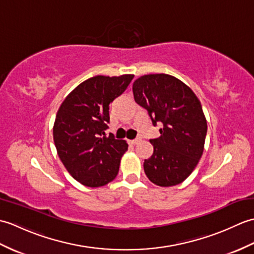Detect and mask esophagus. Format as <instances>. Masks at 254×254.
<instances>
[{
    "mask_svg": "<svg viewBox=\"0 0 254 254\" xmlns=\"http://www.w3.org/2000/svg\"><path fill=\"white\" fill-rule=\"evenodd\" d=\"M141 136H137L136 138H134V139H132V141H130V144H132V145H136V144H138L139 142H141Z\"/></svg>",
    "mask_w": 254,
    "mask_h": 254,
    "instance_id": "34e87169",
    "label": "esophagus"
}]
</instances>
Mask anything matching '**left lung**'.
<instances>
[{"label":"left lung","mask_w":254,"mask_h":254,"mask_svg":"<svg viewBox=\"0 0 254 254\" xmlns=\"http://www.w3.org/2000/svg\"><path fill=\"white\" fill-rule=\"evenodd\" d=\"M137 105L148 112L153 126L163 123L160 136L150 139L154 153L144 160L148 179L159 187L185 181L203 154L207 132L201 102L190 87L168 74H149L133 83Z\"/></svg>","instance_id":"1"}]
</instances>
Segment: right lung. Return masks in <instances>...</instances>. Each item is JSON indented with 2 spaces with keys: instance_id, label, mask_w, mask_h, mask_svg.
I'll list each match as a JSON object with an SVG mask.
<instances>
[{
  "instance_id": "right-lung-1",
  "label": "right lung",
  "mask_w": 254,
  "mask_h": 254,
  "mask_svg": "<svg viewBox=\"0 0 254 254\" xmlns=\"http://www.w3.org/2000/svg\"><path fill=\"white\" fill-rule=\"evenodd\" d=\"M133 77L127 74L88 78L64 99L57 113L53 139L58 155L69 175L86 187L106 186L118 175L127 144L106 134L109 105Z\"/></svg>"
}]
</instances>
